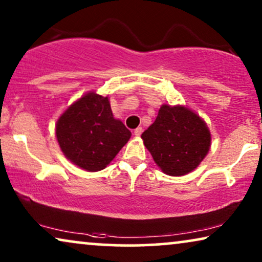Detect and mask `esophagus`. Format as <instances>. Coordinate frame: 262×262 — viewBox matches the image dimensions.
Masks as SVG:
<instances>
[{
	"label": "esophagus",
	"mask_w": 262,
	"mask_h": 262,
	"mask_svg": "<svg viewBox=\"0 0 262 262\" xmlns=\"http://www.w3.org/2000/svg\"><path fill=\"white\" fill-rule=\"evenodd\" d=\"M142 132H143V128H142V127H137V128H136V130L134 131V135L136 136V137H139V136L142 135Z\"/></svg>",
	"instance_id": "1"
}]
</instances>
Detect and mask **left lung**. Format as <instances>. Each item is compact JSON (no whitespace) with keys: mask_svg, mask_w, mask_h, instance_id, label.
Returning a JSON list of instances; mask_svg holds the SVG:
<instances>
[{"mask_svg":"<svg viewBox=\"0 0 262 262\" xmlns=\"http://www.w3.org/2000/svg\"><path fill=\"white\" fill-rule=\"evenodd\" d=\"M142 138L155 163L171 177L194 170L211 145L206 123L185 106H161L156 120Z\"/></svg>","mask_w":262,"mask_h":262,"instance_id":"1","label":"left lung"}]
</instances>
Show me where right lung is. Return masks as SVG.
Returning <instances> with one entry per match:
<instances>
[{
    "label": "right lung",
    "instance_id": "1",
    "mask_svg": "<svg viewBox=\"0 0 262 262\" xmlns=\"http://www.w3.org/2000/svg\"><path fill=\"white\" fill-rule=\"evenodd\" d=\"M56 136L68 160L84 170L98 171L117 156L131 132L114 119L108 96L89 92L59 117Z\"/></svg>",
    "mask_w": 262,
    "mask_h": 262
}]
</instances>
